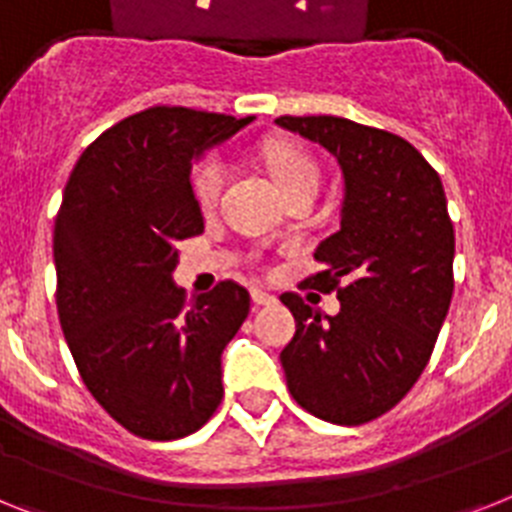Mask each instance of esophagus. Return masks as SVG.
<instances>
[{
	"instance_id": "esophagus-1",
	"label": "esophagus",
	"mask_w": 512,
	"mask_h": 512,
	"mask_svg": "<svg viewBox=\"0 0 512 512\" xmlns=\"http://www.w3.org/2000/svg\"><path fill=\"white\" fill-rule=\"evenodd\" d=\"M252 302L255 304H276V296L263 289H252Z\"/></svg>"
}]
</instances>
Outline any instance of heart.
Returning <instances> with one entry per match:
<instances>
[{"label": "heart", "instance_id": "obj_1", "mask_svg": "<svg viewBox=\"0 0 512 512\" xmlns=\"http://www.w3.org/2000/svg\"><path fill=\"white\" fill-rule=\"evenodd\" d=\"M268 166L286 197L302 190L317 192V187H320V166L307 150L296 148V145H273L268 150ZM226 174H229V169H226L221 156H208L197 163L195 174H192V190H195L200 208H216V203L221 200L223 184H226Z\"/></svg>", "mask_w": 512, "mask_h": 512}]
</instances>
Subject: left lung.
<instances>
[{
    "mask_svg": "<svg viewBox=\"0 0 512 512\" xmlns=\"http://www.w3.org/2000/svg\"><path fill=\"white\" fill-rule=\"evenodd\" d=\"M333 153L343 171L341 229L315 249L304 286L336 291L325 315L283 294L296 333L281 351L294 401L330 424L390 411L427 367L453 296L455 234L437 171L403 137L341 117H278Z\"/></svg>",
    "mask_w": 512,
    "mask_h": 512,
    "instance_id": "obj_1",
    "label": "left lung"
}]
</instances>
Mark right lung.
Here are the masks:
<instances>
[{
	"label": "right lung",
	"mask_w": 512,
	"mask_h": 512,
	"mask_svg": "<svg viewBox=\"0 0 512 512\" xmlns=\"http://www.w3.org/2000/svg\"><path fill=\"white\" fill-rule=\"evenodd\" d=\"M252 117L150 106L77 158L54 226L57 312L85 388L145 440H179L223 398L221 354L249 291L221 281L187 299L171 273L179 242L203 234L190 174L200 153Z\"/></svg>",
	"instance_id": "1"
}]
</instances>
